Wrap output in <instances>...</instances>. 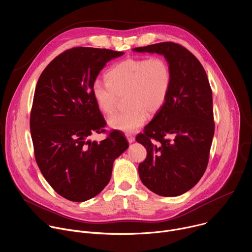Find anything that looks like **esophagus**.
I'll return each instance as SVG.
<instances>
[{
    "label": "esophagus",
    "mask_w": 252,
    "mask_h": 252,
    "mask_svg": "<svg viewBox=\"0 0 252 252\" xmlns=\"http://www.w3.org/2000/svg\"><path fill=\"white\" fill-rule=\"evenodd\" d=\"M126 137L129 143H132L134 141V136L130 133H126Z\"/></svg>",
    "instance_id": "obj_1"
}]
</instances>
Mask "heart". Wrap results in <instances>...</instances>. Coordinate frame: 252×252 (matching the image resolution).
Returning a JSON list of instances; mask_svg holds the SVG:
<instances>
[{
	"label": "heart",
	"mask_w": 252,
	"mask_h": 252,
	"mask_svg": "<svg viewBox=\"0 0 252 252\" xmlns=\"http://www.w3.org/2000/svg\"><path fill=\"white\" fill-rule=\"evenodd\" d=\"M106 81H95L92 94L98 110L112 115L119 96L126 95L125 113L117 114L107 121L109 126L123 132H134L148 121L149 113L155 115L165 103L172 75L168 63L162 58L126 59L112 66Z\"/></svg>",
	"instance_id": "b5f03b06"
}]
</instances>
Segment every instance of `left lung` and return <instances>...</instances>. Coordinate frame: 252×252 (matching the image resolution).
I'll list each match as a JSON object with an SVG mask.
<instances>
[{"label": "left lung", "mask_w": 252, "mask_h": 252, "mask_svg": "<svg viewBox=\"0 0 252 252\" xmlns=\"http://www.w3.org/2000/svg\"><path fill=\"white\" fill-rule=\"evenodd\" d=\"M132 51L163 56L172 75L165 103L135 138L148 153L138 165L140 181L160 196H178L199 182L207 166L214 134L209 82L199 61L181 45L165 42Z\"/></svg>", "instance_id": "obj_1"}]
</instances>
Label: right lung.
Segmentation results:
<instances>
[{"mask_svg":"<svg viewBox=\"0 0 252 252\" xmlns=\"http://www.w3.org/2000/svg\"><path fill=\"white\" fill-rule=\"evenodd\" d=\"M123 52L79 47L55 58L35 87L30 119L38 166L63 197L82 202L109 184L113 164L128 143L120 131L91 140L105 122L92 94L99 71Z\"/></svg>","mask_w":252,"mask_h":252,"instance_id":"1","label":"right lung"}]
</instances>
